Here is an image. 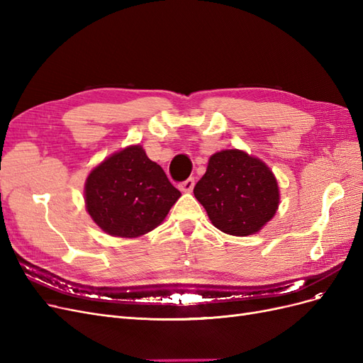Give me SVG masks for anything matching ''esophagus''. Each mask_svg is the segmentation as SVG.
Segmentation results:
<instances>
[{"instance_id": "34e87169", "label": "esophagus", "mask_w": 363, "mask_h": 363, "mask_svg": "<svg viewBox=\"0 0 363 363\" xmlns=\"http://www.w3.org/2000/svg\"><path fill=\"white\" fill-rule=\"evenodd\" d=\"M194 186H195V179H194V177H189V179H186L184 182H182V183L179 184V188H180V191H183V192H191V191L194 189Z\"/></svg>"}]
</instances>
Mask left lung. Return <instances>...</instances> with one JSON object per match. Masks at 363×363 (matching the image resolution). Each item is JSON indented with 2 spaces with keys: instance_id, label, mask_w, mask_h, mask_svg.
I'll return each instance as SVG.
<instances>
[{
  "instance_id": "8db88e82",
  "label": "left lung",
  "mask_w": 363,
  "mask_h": 363,
  "mask_svg": "<svg viewBox=\"0 0 363 363\" xmlns=\"http://www.w3.org/2000/svg\"><path fill=\"white\" fill-rule=\"evenodd\" d=\"M194 194L212 224L233 236L259 232L279 207L276 177L262 160L239 150L213 155Z\"/></svg>"
}]
</instances>
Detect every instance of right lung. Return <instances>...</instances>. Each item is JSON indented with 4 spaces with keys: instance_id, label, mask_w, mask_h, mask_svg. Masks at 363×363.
I'll list each match as a JSON object with an SVG mask.
<instances>
[{
    "instance_id": "right-lung-1",
    "label": "right lung",
    "mask_w": 363,
    "mask_h": 363,
    "mask_svg": "<svg viewBox=\"0 0 363 363\" xmlns=\"http://www.w3.org/2000/svg\"><path fill=\"white\" fill-rule=\"evenodd\" d=\"M167 174L139 145L128 147L89 174L86 207L106 233L136 238L156 228L180 199Z\"/></svg>"
}]
</instances>
